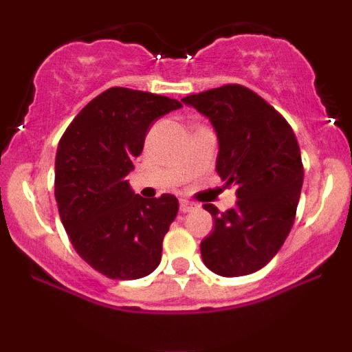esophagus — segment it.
<instances>
[{
	"instance_id": "obj_1",
	"label": "esophagus",
	"mask_w": 352,
	"mask_h": 352,
	"mask_svg": "<svg viewBox=\"0 0 352 352\" xmlns=\"http://www.w3.org/2000/svg\"><path fill=\"white\" fill-rule=\"evenodd\" d=\"M193 208H195V204H192V201H188V200H180V212L182 213L192 212Z\"/></svg>"
}]
</instances>
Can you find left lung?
<instances>
[{"label":"left lung","instance_id":"obj_1","mask_svg":"<svg viewBox=\"0 0 352 352\" xmlns=\"http://www.w3.org/2000/svg\"><path fill=\"white\" fill-rule=\"evenodd\" d=\"M182 102L207 116L220 144L217 172L235 187L236 207L204 208L215 220L200 243L201 260L220 276L261 270L280 252L296 217L305 168L292 125L252 89L240 84L187 96Z\"/></svg>","mask_w":352,"mask_h":352}]
</instances>
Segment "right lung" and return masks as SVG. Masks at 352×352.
<instances>
[{"label": "right lung", "instance_id": "1", "mask_svg": "<svg viewBox=\"0 0 352 352\" xmlns=\"http://www.w3.org/2000/svg\"><path fill=\"white\" fill-rule=\"evenodd\" d=\"M182 107L165 96L111 87L67 125L56 153L54 195L78 254L112 280L151 274L179 212L170 193L134 195L127 175L155 119Z\"/></svg>", "mask_w": 352, "mask_h": 352}]
</instances>
